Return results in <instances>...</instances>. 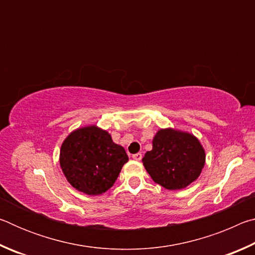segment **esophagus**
<instances>
[{
	"instance_id": "1",
	"label": "esophagus",
	"mask_w": 255,
	"mask_h": 255,
	"mask_svg": "<svg viewBox=\"0 0 255 255\" xmlns=\"http://www.w3.org/2000/svg\"><path fill=\"white\" fill-rule=\"evenodd\" d=\"M132 158L135 159V161H140V159H141V154H140V153L133 154V155H132Z\"/></svg>"
}]
</instances>
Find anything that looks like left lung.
<instances>
[{
	"label": "left lung",
	"instance_id": "obj_1",
	"mask_svg": "<svg viewBox=\"0 0 255 255\" xmlns=\"http://www.w3.org/2000/svg\"><path fill=\"white\" fill-rule=\"evenodd\" d=\"M153 148L141 161L155 183L167 190H181L196 181L204 169L206 153L192 133L162 128L153 138Z\"/></svg>",
	"mask_w": 255,
	"mask_h": 255
}]
</instances>
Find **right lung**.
<instances>
[{"label": "right lung", "mask_w": 255, "mask_h": 255, "mask_svg": "<svg viewBox=\"0 0 255 255\" xmlns=\"http://www.w3.org/2000/svg\"><path fill=\"white\" fill-rule=\"evenodd\" d=\"M128 159L123 146L114 143L110 133L97 125L73 130L59 152L60 169L66 180L89 196L108 191Z\"/></svg>", "instance_id": "1"}]
</instances>
